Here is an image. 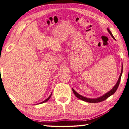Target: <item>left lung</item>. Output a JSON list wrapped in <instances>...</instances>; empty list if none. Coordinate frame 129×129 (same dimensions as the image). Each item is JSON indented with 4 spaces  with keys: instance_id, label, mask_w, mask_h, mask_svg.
<instances>
[{
    "instance_id": "left-lung-1",
    "label": "left lung",
    "mask_w": 129,
    "mask_h": 129,
    "mask_svg": "<svg viewBox=\"0 0 129 129\" xmlns=\"http://www.w3.org/2000/svg\"><path fill=\"white\" fill-rule=\"evenodd\" d=\"M107 30H108V31L109 32V33L110 34V35H111L112 37L114 39H115V38L113 37V35L112 34L111 31L109 30L108 28L107 29ZM122 70H123V67H122V69H121V74H120V77H119V79L118 80L117 83H116V84L115 85V86H114L113 88H112V89L110 91H108V93H107L105 95H104L102 96L101 97H99V98H96V99L87 98H85V97L80 95L79 94L77 93L76 91H75V90L74 89H72V91H73V92H74V94L76 96L77 98H78L79 99H81V100L84 101L85 102H89V103H98V102H101L104 101V100H106V99H107L109 96H110L111 95H112V94H113L114 93H115V92H116V91L117 90V89L118 87L119 86V84H120V81H121V75H122Z\"/></svg>"
}]
</instances>
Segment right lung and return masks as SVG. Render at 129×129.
I'll return each instance as SVG.
<instances>
[{
    "label": "right lung",
    "instance_id": "obj_1",
    "mask_svg": "<svg viewBox=\"0 0 129 129\" xmlns=\"http://www.w3.org/2000/svg\"><path fill=\"white\" fill-rule=\"evenodd\" d=\"M51 95H52V94H51ZM51 95H50L49 96V97H48V98L47 99H46V100H45L44 101H43V102H42V103H44V102H47V101H48V100H49V99H50V96H51Z\"/></svg>",
    "mask_w": 129,
    "mask_h": 129
}]
</instances>
